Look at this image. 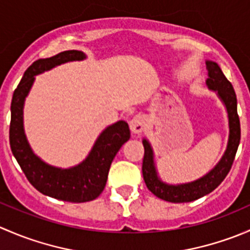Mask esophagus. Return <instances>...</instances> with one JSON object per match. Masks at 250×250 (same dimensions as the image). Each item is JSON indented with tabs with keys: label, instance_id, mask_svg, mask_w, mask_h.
<instances>
[{
	"label": "esophagus",
	"instance_id": "esophagus-1",
	"mask_svg": "<svg viewBox=\"0 0 250 250\" xmlns=\"http://www.w3.org/2000/svg\"><path fill=\"white\" fill-rule=\"evenodd\" d=\"M130 129L134 134H140L146 128V118L141 115H137L130 120L129 122Z\"/></svg>",
	"mask_w": 250,
	"mask_h": 250
}]
</instances>
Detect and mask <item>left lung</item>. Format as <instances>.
<instances>
[{"label":"left lung","instance_id":"8db88e82","mask_svg":"<svg viewBox=\"0 0 250 250\" xmlns=\"http://www.w3.org/2000/svg\"><path fill=\"white\" fill-rule=\"evenodd\" d=\"M207 70H208V78L207 84L210 89L216 90L225 104L229 113V125H230V137H229L228 148L224 153L220 162L216 165L213 170H210L203 178L193 181V183L184 184V185H167L158 179L156 174L155 166H153L152 148L150 144L145 139L144 145V160H143V176L148 190L161 200L168 201L172 203H184L198 200L203 196L208 195L211 191L215 190L224 179L230 172L232 163L238 148L239 140H241V125L239 117L237 113V98L234 89L230 81L225 77L221 69L216 62H207Z\"/></svg>","mask_w":250,"mask_h":250}]
</instances>
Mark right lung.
<instances>
[{
	"label": "right lung",
	"instance_id": "right-lung-1",
	"mask_svg": "<svg viewBox=\"0 0 250 250\" xmlns=\"http://www.w3.org/2000/svg\"><path fill=\"white\" fill-rule=\"evenodd\" d=\"M84 58L83 52L72 49L32 62L14 90L11 104L9 144L26 179L43 195L74 203L93 201L103 192L116 153L129 139V127L125 121L107 127L95 141L85 161L77 167L59 169L42 162L30 148L22 128V105L36 75L62 62Z\"/></svg>",
	"mask_w": 250,
	"mask_h": 250
}]
</instances>
